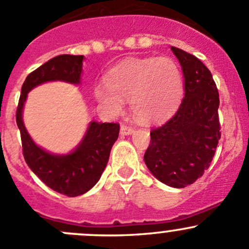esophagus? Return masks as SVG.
Here are the masks:
<instances>
[{"label": "esophagus", "mask_w": 249, "mask_h": 249, "mask_svg": "<svg viewBox=\"0 0 249 249\" xmlns=\"http://www.w3.org/2000/svg\"><path fill=\"white\" fill-rule=\"evenodd\" d=\"M132 132H134V127L127 126V125H122V127H120V134H122L123 136H127V135H131Z\"/></svg>", "instance_id": "34e87169"}]
</instances>
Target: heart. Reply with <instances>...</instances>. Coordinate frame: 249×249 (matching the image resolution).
I'll use <instances>...</instances> for the list:
<instances>
[{
  "instance_id": "obj_1",
  "label": "heart",
  "mask_w": 249,
  "mask_h": 249,
  "mask_svg": "<svg viewBox=\"0 0 249 249\" xmlns=\"http://www.w3.org/2000/svg\"><path fill=\"white\" fill-rule=\"evenodd\" d=\"M97 101L110 112L120 113L123 100H130L134 114L143 122L169 115L183 96V78L170 59H129L112 69L106 84L95 88Z\"/></svg>"
}]
</instances>
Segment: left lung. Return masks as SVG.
Returning a JSON list of instances; mask_svg holds the SVG:
<instances>
[{
	"label": "left lung",
	"mask_w": 249,
	"mask_h": 249,
	"mask_svg": "<svg viewBox=\"0 0 249 249\" xmlns=\"http://www.w3.org/2000/svg\"><path fill=\"white\" fill-rule=\"evenodd\" d=\"M184 77V97L169 120L150 131L144 162L157 179L172 188L193 184L210 167L220 125L219 94L210 70L194 55L171 47Z\"/></svg>",
	"instance_id": "1"
}]
</instances>
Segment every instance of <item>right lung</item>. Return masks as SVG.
Here are the masks:
<instances>
[{"mask_svg": "<svg viewBox=\"0 0 249 249\" xmlns=\"http://www.w3.org/2000/svg\"><path fill=\"white\" fill-rule=\"evenodd\" d=\"M83 61V55H59L31 72L21 87L17 109V124L26 164L50 189L71 197L89 192L99 182L108 162L110 149L119 136V125L92 120L72 152L55 154L37 145L31 139L24 125L22 109L27 94L43 83L60 80L80 84Z\"/></svg>", "mask_w": 249, "mask_h": 249, "instance_id": "1", "label": "right lung"}]
</instances>
